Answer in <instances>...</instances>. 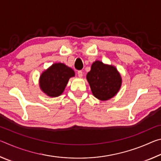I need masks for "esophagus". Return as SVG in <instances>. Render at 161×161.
Here are the masks:
<instances>
[{
    "label": "esophagus",
    "instance_id": "obj_1",
    "mask_svg": "<svg viewBox=\"0 0 161 161\" xmlns=\"http://www.w3.org/2000/svg\"><path fill=\"white\" fill-rule=\"evenodd\" d=\"M77 75H78V76L80 77H81L83 76V73H82V71H81V70H80V71H78L77 72Z\"/></svg>",
    "mask_w": 161,
    "mask_h": 161
}]
</instances>
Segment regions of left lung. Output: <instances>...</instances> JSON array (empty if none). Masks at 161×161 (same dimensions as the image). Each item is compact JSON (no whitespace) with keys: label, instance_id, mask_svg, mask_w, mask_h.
Instances as JSON below:
<instances>
[{"label":"left lung","instance_id":"obj_1","mask_svg":"<svg viewBox=\"0 0 161 161\" xmlns=\"http://www.w3.org/2000/svg\"><path fill=\"white\" fill-rule=\"evenodd\" d=\"M94 96L101 101L113 98L121 88L122 79L115 67L95 61L86 75Z\"/></svg>","mask_w":161,"mask_h":161}]
</instances>
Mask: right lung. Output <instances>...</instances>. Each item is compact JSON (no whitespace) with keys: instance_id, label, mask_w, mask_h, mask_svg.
Returning a JSON list of instances; mask_svg holds the SVG:
<instances>
[{"instance_id":"obj_1","label":"right lung","mask_w":161,"mask_h":161,"mask_svg":"<svg viewBox=\"0 0 161 161\" xmlns=\"http://www.w3.org/2000/svg\"><path fill=\"white\" fill-rule=\"evenodd\" d=\"M75 75L74 70L63 63H54L42 73L39 83L41 90L50 97L61 95L69 78Z\"/></svg>"}]
</instances>
